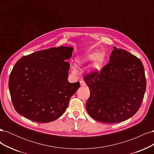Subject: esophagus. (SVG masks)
Returning <instances> with one entry per match:
<instances>
[{"label": "esophagus", "instance_id": "34e87169", "mask_svg": "<svg viewBox=\"0 0 154 154\" xmlns=\"http://www.w3.org/2000/svg\"><path fill=\"white\" fill-rule=\"evenodd\" d=\"M80 85H81V86H85L86 85V83H85V81L81 80L80 81Z\"/></svg>", "mask_w": 154, "mask_h": 154}]
</instances>
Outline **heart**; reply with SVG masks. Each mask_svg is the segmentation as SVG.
I'll list each match as a JSON object with an SVG mask.
<instances>
[{
    "instance_id": "1",
    "label": "heart",
    "mask_w": 154,
    "mask_h": 154,
    "mask_svg": "<svg viewBox=\"0 0 154 154\" xmlns=\"http://www.w3.org/2000/svg\"><path fill=\"white\" fill-rule=\"evenodd\" d=\"M104 58H105V55L103 53H92L91 54H87L86 57L82 60H78V62L80 64H82L85 62H91L92 61V60H95V64H94V67L96 69H99L101 66L102 63H103L104 61ZM73 71L74 72H76V69L75 67H73Z\"/></svg>"
}]
</instances>
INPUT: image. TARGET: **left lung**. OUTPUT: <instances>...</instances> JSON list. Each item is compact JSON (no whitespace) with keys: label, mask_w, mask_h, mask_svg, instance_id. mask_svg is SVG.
<instances>
[{"label":"left lung","mask_w":154,"mask_h":154,"mask_svg":"<svg viewBox=\"0 0 154 154\" xmlns=\"http://www.w3.org/2000/svg\"><path fill=\"white\" fill-rule=\"evenodd\" d=\"M83 79L90 90L86 109L97 122L121 123L140 108L146 85L144 66L127 51L114 47L109 63Z\"/></svg>","instance_id":"8db88e82"}]
</instances>
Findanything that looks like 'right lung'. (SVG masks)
Segmentation results:
<instances>
[{"instance_id": "1", "label": "right lung", "mask_w": 154, "mask_h": 154, "mask_svg": "<svg viewBox=\"0 0 154 154\" xmlns=\"http://www.w3.org/2000/svg\"><path fill=\"white\" fill-rule=\"evenodd\" d=\"M72 48H53L24 56L17 62L9 78L14 109L38 123L53 122L68 106L80 82L69 83L68 59Z\"/></svg>"}]
</instances>
